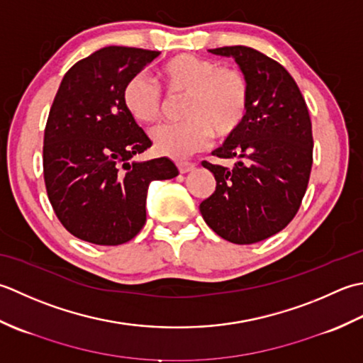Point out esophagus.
Returning a JSON list of instances; mask_svg holds the SVG:
<instances>
[{"label":"esophagus","mask_w":363,"mask_h":363,"mask_svg":"<svg viewBox=\"0 0 363 363\" xmlns=\"http://www.w3.org/2000/svg\"><path fill=\"white\" fill-rule=\"evenodd\" d=\"M177 167H179L180 174H186V172H191L192 169L196 167V162H191V161H179V162H177Z\"/></svg>","instance_id":"34e87169"}]
</instances>
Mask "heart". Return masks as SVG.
Segmentation results:
<instances>
[{
    "label": "heart",
    "mask_w": 363,
    "mask_h": 363,
    "mask_svg": "<svg viewBox=\"0 0 363 363\" xmlns=\"http://www.w3.org/2000/svg\"><path fill=\"white\" fill-rule=\"evenodd\" d=\"M158 78L167 99L186 97L184 123L164 125L152 133L153 147L162 157L183 160L220 139L233 136L247 117L250 87L246 75L213 59L177 55L162 64ZM127 113L140 125L157 123L166 109L160 87L144 75L131 77L122 91Z\"/></svg>",
    "instance_id": "1"
}]
</instances>
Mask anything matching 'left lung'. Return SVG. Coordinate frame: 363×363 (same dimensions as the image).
Wrapping results in <instances>:
<instances>
[{
  "label": "left lung",
  "mask_w": 363,
  "mask_h": 363,
  "mask_svg": "<svg viewBox=\"0 0 363 363\" xmlns=\"http://www.w3.org/2000/svg\"><path fill=\"white\" fill-rule=\"evenodd\" d=\"M233 57L246 75L250 103L242 127L213 150L233 167L202 166L216 189L201 203L205 223L235 244L263 241L298 213L313 162V136L306 100L293 77L274 59L235 45L210 50Z\"/></svg>",
  "instance_id": "1"
}]
</instances>
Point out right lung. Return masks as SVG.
<instances>
[{"mask_svg": "<svg viewBox=\"0 0 363 363\" xmlns=\"http://www.w3.org/2000/svg\"><path fill=\"white\" fill-rule=\"evenodd\" d=\"M160 51L105 47L78 61L57 89L43 138V179L57 219L77 238L119 246L145 224L147 189L179 175L162 157L133 161L152 140L122 91Z\"/></svg>", "mask_w": 363, "mask_h": 363, "instance_id": "right-lung-1", "label": "right lung"}]
</instances>
